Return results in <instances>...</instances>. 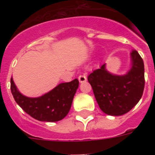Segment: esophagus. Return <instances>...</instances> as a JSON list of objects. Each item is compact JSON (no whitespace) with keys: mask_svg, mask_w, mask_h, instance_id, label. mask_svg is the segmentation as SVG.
<instances>
[{"mask_svg":"<svg viewBox=\"0 0 155 155\" xmlns=\"http://www.w3.org/2000/svg\"><path fill=\"white\" fill-rule=\"evenodd\" d=\"M78 79H79V81L80 83H84L87 81V77L85 75H80Z\"/></svg>","mask_w":155,"mask_h":155,"instance_id":"obj_1","label":"esophagus"}]
</instances>
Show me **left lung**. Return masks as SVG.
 Wrapping results in <instances>:
<instances>
[{"label":"left lung","instance_id":"8db88e82","mask_svg":"<svg viewBox=\"0 0 155 155\" xmlns=\"http://www.w3.org/2000/svg\"><path fill=\"white\" fill-rule=\"evenodd\" d=\"M130 58L131 67L124 75L109 72L104 63L87 77L100 108L108 115L125 114L142 97L145 86L143 60L135 50L130 53Z\"/></svg>","mask_w":155,"mask_h":155}]
</instances>
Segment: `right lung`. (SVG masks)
I'll return each mask as SVG.
<instances>
[{"label": "right lung", "instance_id": "obj_1", "mask_svg": "<svg viewBox=\"0 0 155 155\" xmlns=\"http://www.w3.org/2000/svg\"><path fill=\"white\" fill-rule=\"evenodd\" d=\"M11 92L18 105L40 121L54 122L62 120L71 109L73 98L79 87V80L75 79L62 83L46 94L38 97H28L21 94L11 78Z\"/></svg>", "mask_w": 155, "mask_h": 155}]
</instances>
